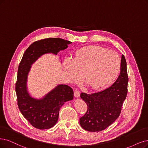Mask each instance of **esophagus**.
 I'll list each match as a JSON object with an SVG mask.
<instances>
[{
    "label": "esophagus",
    "instance_id": "34e87169",
    "mask_svg": "<svg viewBox=\"0 0 148 148\" xmlns=\"http://www.w3.org/2000/svg\"><path fill=\"white\" fill-rule=\"evenodd\" d=\"M74 96L75 97H79L80 96V92L78 90H77L74 91Z\"/></svg>",
    "mask_w": 148,
    "mask_h": 148
}]
</instances>
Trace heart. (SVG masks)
<instances>
[{
    "label": "heart",
    "instance_id": "obj_1",
    "mask_svg": "<svg viewBox=\"0 0 148 148\" xmlns=\"http://www.w3.org/2000/svg\"><path fill=\"white\" fill-rule=\"evenodd\" d=\"M63 68L71 81H77L83 75L87 86L100 90L116 79L121 69V58L113 51L100 46H86L76 51L73 60L65 58Z\"/></svg>",
    "mask_w": 148,
    "mask_h": 148
}]
</instances>
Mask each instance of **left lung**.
Here are the masks:
<instances>
[{
    "mask_svg": "<svg viewBox=\"0 0 148 148\" xmlns=\"http://www.w3.org/2000/svg\"><path fill=\"white\" fill-rule=\"evenodd\" d=\"M127 63L123 55L120 74L112 85L92 94L82 92L80 97L86 103L88 110L80 118L81 127L89 132H99L110 125L119 117L127 93Z\"/></svg>",
    "mask_w": 148,
    "mask_h": 148,
    "instance_id": "left-lung-1",
    "label": "left lung"
}]
</instances>
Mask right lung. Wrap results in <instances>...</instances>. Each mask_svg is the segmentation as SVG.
<instances>
[{
  "mask_svg": "<svg viewBox=\"0 0 148 148\" xmlns=\"http://www.w3.org/2000/svg\"><path fill=\"white\" fill-rule=\"evenodd\" d=\"M72 42L61 38H46L36 41L26 49L18 69L15 90L18 106L22 114L38 129L52 127L58 121L60 108L64 102L73 100V89L66 85H58L40 99L32 97L27 90L28 74L36 60L42 55H57Z\"/></svg>",
  "mask_w": 148,
  "mask_h": 148,
  "instance_id": "obj_1",
  "label": "right lung"
}]
</instances>
